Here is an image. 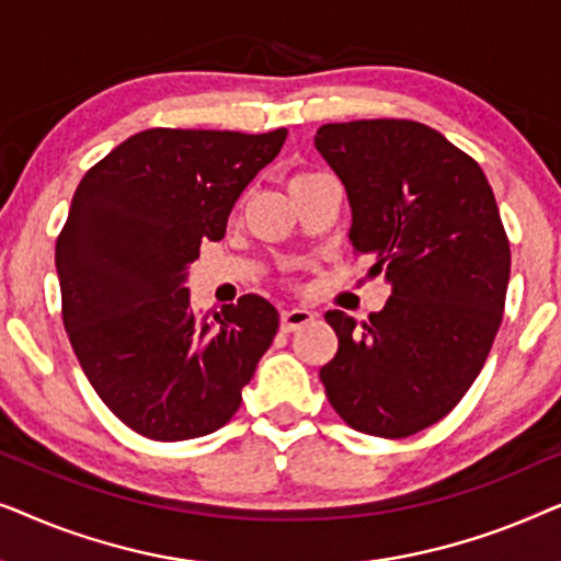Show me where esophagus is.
Listing matches in <instances>:
<instances>
[{
    "mask_svg": "<svg viewBox=\"0 0 561 561\" xmlns=\"http://www.w3.org/2000/svg\"><path fill=\"white\" fill-rule=\"evenodd\" d=\"M313 321V313L309 309H283L280 311V329L286 334L296 332V329H301Z\"/></svg>",
    "mask_w": 561,
    "mask_h": 561,
    "instance_id": "34e87169",
    "label": "esophagus"
}]
</instances>
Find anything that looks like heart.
<instances>
[{"label": "heart", "mask_w": 561, "mask_h": 561, "mask_svg": "<svg viewBox=\"0 0 561 561\" xmlns=\"http://www.w3.org/2000/svg\"><path fill=\"white\" fill-rule=\"evenodd\" d=\"M304 175H311V173H298V175H296V179H304Z\"/></svg>", "instance_id": "obj_1"}]
</instances>
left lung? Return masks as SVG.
I'll use <instances>...</instances> for the list:
<instances>
[{"instance_id":"1","label":"left lung","mask_w":561,"mask_h":561,"mask_svg":"<svg viewBox=\"0 0 561 561\" xmlns=\"http://www.w3.org/2000/svg\"><path fill=\"white\" fill-rule=\"evenodd\" d=\"M313 145L347 191L350 244L390 283L363 324L327 311L340 350L319 378L352 428L401 439L447 416L485 365L508 237L482 168L421 122L321 125Z\"/></svg>"}]
</instances>
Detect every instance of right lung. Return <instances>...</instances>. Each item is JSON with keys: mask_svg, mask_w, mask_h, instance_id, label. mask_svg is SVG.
I'll return each instance as SVG.
<instances>
[{"mask_svg": "<svg viewBox=\"0 0 561 561\" xmlns=\"http://www.w3.org/2000/svg\"><path fill=\"white\" fill-rule=\"evenodd\" d=\"M286 135L145 129L76 188L56 242L68 340L99 398L148 439L225 426L278 332V311L255 294L204 317L186 278Z\"/></svg>", "mask_w": 561, "mask_h": 561, "instance_id": "right-lung-1", "label": "right lung"}]
</instances>
